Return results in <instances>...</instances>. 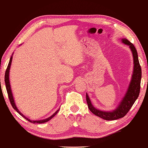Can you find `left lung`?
Instances as JSON below:
<instances>
[{"label":"left lung","instance_id":"8db88e82","mask_svg":"<svg viewBox=\"0 0 148 148\" xmlns=\"http://www.w3.org/2000/svg\"><path fill=\"white\" fill-rule=\"evenodd\" d=\"M121 41L124 45L129 46L132 53L134 61V70L132 72L131 81L122 100H121L116 109L111 111H103V110L96 108L92 105L89 96L86 93V102L89 110L96 116L106 120H115L123 118L129 112L140 94L142 69H141L140 62H139L137 50L133 44L127 40L126 38L121 39Z\"/></svg>","mask_w":148,"mask_h":148}]
</instances>
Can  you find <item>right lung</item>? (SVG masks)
I'll list each match as a JSON object with an SVG mask.
<instances>
[{"mask_svg":"<svg viewBox=\"0 0 148 148\" xmlns=\"http://www.w3.org/2000/svg\"><path fill=\"white\" fill-rule=\"evenodd\" d=\"M12 56H13V54L12 56L10 57V61H9V63H8V65L7 66V68H6V72H5V76H4V82H5V84H6V91H7V93H8V98H9V100L10 102L11 105H12V106L13 108H14L16 111L20 115H21L24 118H25L26 120L29 121L30 122L33 123H45V122H47L48 121H49L50 120H51V119L54 117L56 114L58 113L59 110H58L56 112H54V114H52L51 116H50L49 118H46L45 120H30L29 118H26V117L23 115V114L21 113V112L19 111L18 109L17 108L16 106V103H15L14 102V97H13L12 95V90H11V87H10V80H9V72H10V66H11V63H12Z\"/></svg>","mask_w":148,"mask_h":148,"instance_id":"right-lung-1","label":"right lung"}]
</instances>
